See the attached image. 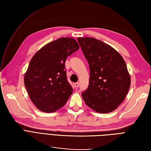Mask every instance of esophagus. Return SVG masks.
Masks as SVG:
<instances>
[{
    "label": "esophagus",
    "mask_w": 151,
    "mask_h": 151,
    "mask_svg": "<svg viewBox=\"0 0 151 151\" xmlns=\"http://www.w3.org/2000/svg\"><path fill=\"white\" fill-rule=\"evenodd\" d=\"M74 87H75L76 88H78L79 86V83H74Z\"/></svg>",
    "instance_id": "34e87169"
}]
</instances>
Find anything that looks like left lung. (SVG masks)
Listing matches in <instances>:
<instances>
[{
	"mask_svg": "<svg viewBox=\"0 0 151 151\" xmlns=\"http://www.w3.org/2000/svg\"><path fill=\"white\" fill-rule=\"evenodd\" d=\"M77 41L90 68L88 88L82 97L94 111L110 113L123 102L130 88L126 63L115 49L101 40L84 37Z\"/></svg>",
	"mask_w": 151,
	"mask_h": 151,
	"instance_id": "obj_1",
	"label": "left lung"
}]
</instances>
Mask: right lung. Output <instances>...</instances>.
<instances>
[{"mask_svg":"<svg viewBox=\"0 0 151 151\" xmlns=\"http://www.w3.org/2000/svg\"><path fill=\"white\" fill-rule=\"evenodd\" d=\"M79 48L72 38H60L45 45L31 59L24 77L28 96L35 106L46 113L63 107L72 93L67 80L65 62Z\"/></svg>","mask_w":151,"mask_h":151,"instance_id":"obj_1","label":"right lung"}]
</instances>
